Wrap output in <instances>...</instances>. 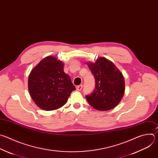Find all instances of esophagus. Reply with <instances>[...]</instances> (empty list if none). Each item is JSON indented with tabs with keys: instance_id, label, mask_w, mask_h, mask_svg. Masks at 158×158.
I'll use <instances>...</instances> for the list:
<instances>
[{
	"instance_id": "34e87169",
	"label": "esophagus",
	"mask_w": 158,
	"mask_h": 158,
	"mask_svg": "<svg viewBox=\"0 0 158 158\" xmlns=\"http://www.w3.org/2000/svg\"><path fill=\"white\" fill-rule=\"evenodd\" d=\"M82 87H83V85H78L77 86V89L78 91H81V89H82Z\"/></svg>"
}]
</instances>
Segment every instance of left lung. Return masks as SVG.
Returning <instances> with one entry per match:
<instances>
[{
	"label": "left lung",
	"instance_id": "obj_1",
	"mask_svg": "<svg viewBox=\"0 0 158 158\" xmlns=\"http://www.w3.org/2000/svg\"><path fill=\"white\" fill-rule=\"evenodd\" d=\"M87 65L95 78V88L86 99L94 108L107 111L116 107L121 102L125 90L123 74L113 63L104 58H98Z\"/></svg>",
	"mask_w": 158,
	"mask_h": 158
}]
</instances>
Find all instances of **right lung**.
<instances>
[{
	"label": "right lung",
	"instance_id": "add662e5",
	"mask_svg": "<svg viewBox=\"0 0 158 158\" xmlns=\"http://www.w3.org/2000/svg\"><path fill=\"white\" fill-rule=\"evenodd\" d=\"M64 66L61 61L48 56L42 59L29 75L28 88L30 97L44 110L61 108L76 89L70 77L64 72Z\"/></svg>",
	"mask_w": 158,
	"mask_h": 158
}]
</instances>
